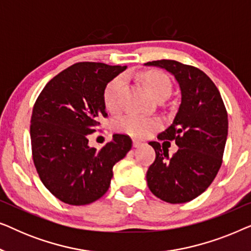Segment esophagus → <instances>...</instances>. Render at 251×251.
Instances as JSON below:
<instances>
[{"label":"esophagus","mask_w":251,"mask_h":251,"mask_svg":"<svg viewBox=\"0 0 251 251\" xmlns=\"http://www.w3.org/2000/svg\"><path fill=\"white\" fill-rule=\"evenodd\" d=\"M132 144H133V147H136V149H137V147H140V146L144 145L142 142H139V140H137V139H133Z\"/></svg>","instance_id":"obj_1"}]
</instances>
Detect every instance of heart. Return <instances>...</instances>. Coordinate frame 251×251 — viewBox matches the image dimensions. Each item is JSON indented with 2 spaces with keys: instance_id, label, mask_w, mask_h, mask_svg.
I'll return each mask as SVG.
<instances>
[{
  "instance_id": "obj_1",
  "label": "heart",
  "mask_w": 251,
  "mask_h": 251,
  "mask_svg": "<svg viewBox=\"0 0 251 251\" xmlns=\"http://www.w3.org/2000/svg\"><path fill=\"white\" fill-rule=\"evenodd\" d=\"M129 76V73L126 74ZM140 80L145 84L151 94L157 98H167L171 94V81L167 74L160 71H145L139 75ZM126 80L118 76L106 85L104 90V102L109 111H118L121 104V96ZM160 123L155 119L146 118L138 114H126L115 123V128L126 135L144 138L159 128Z\"/></svg>"
}]
</instances>
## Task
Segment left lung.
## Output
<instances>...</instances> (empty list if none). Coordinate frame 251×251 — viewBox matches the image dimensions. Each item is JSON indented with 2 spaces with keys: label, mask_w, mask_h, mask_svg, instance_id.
Wrapping results in <instances>:
<instances>
[{
  "label": "left lung",
  "mask_w": 251,
  "mask_h": 251,
  "mask_svg": "<svg viewBox=\"0 0 251 251\" xmlns=\"http://www.w3.org/2000/svg\"><path fill=\"white\" fill-rule=\"evenodd\" d=\"M145 65L173 74L181 95L173 123L157 136L160 140H175L178 151L169 156L160 143H149L156 156L147 170V185L161 200L184 203L203 193L222 166L227 112L217 87L199 68L168 59Z\"/></svg>",
  "instance_id": "8db88e82"
}]
</instances>
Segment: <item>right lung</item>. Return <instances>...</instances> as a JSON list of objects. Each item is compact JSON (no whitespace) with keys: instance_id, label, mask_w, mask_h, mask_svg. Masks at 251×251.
Masks as SVG:
<instances>
[{"instance_id":"1","label":"right lung","mask_w":251,"mask_h":251,"mask_svg":"<svg viewBox=\"0 0 251 251\" xmlns=\"http://www.w3.org/2000/svg\"><path fill=\"white\" fill-rule=\"evenodd\" d=\"M126 66L77 63L43 88L30 119V143L36 171L44 186L72 205L98 200L107 192L113 167L131 150L129 136L113 135L100 150L88 136L106 118L104 90Z\"/></svg>"}]
</instances>
